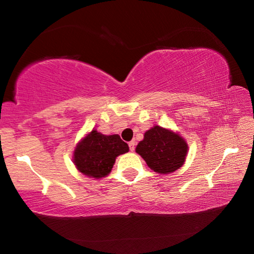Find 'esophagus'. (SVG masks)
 <instances>
[{
  "label": "esophagus",
  "mask_w": 254,
  "mask_h": 254,
  "mask_svg": "<svg viewBox=\"0 0 254 254\" xmlns=\"http://www.w3.org/2000/svg\"><path fill=\"white\" fill-rule=\"evenodd\" d=\"M128 147H130L131 151H134V149H135V142H134V141H131V142H128Z\"/></svg>",
  "instance_id": "34e87169"
}]
</instances>
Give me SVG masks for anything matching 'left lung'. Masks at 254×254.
<instances>
[{
	"mask_svg": "<svg viewBox=\"0 0 254 254\" xmlns=\"http://www.w3.org/2000/svg\"><path fill=\"white\" fill-rule=\"evenodd\" d=\"M187 150L186 141L178 133L156 126L144 133L135 152L154 173L165 175L174 173L184 165Z\"/></svg>",
	"mask_w": 254,
	"mask_h": 254,
	"instance_id": "left-lung-1",
	"label": "left lung"
}]
</instances>
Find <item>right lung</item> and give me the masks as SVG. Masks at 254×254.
<instances>
[{
	"label": "right lung",
	"mask_w": 254,
	"mask_h": 254,
	"mask_svg": "<svg viewBox=\"0 0 254 254\" xmlns=\"http://www.w3.org/2000/svg\"><path fill=\"white\" fill-rule=\"evenodd\" d=\"M127 151L128 145L120 135H104L93 130L76 145L72 158L81 174L98 179L109 175L117 157Z\"/></svg>",
	"instance_id": "add662e5"
}]
</instances>
